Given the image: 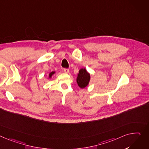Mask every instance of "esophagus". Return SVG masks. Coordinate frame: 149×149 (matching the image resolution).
<instances>
[{"mask_svg":"<svg viewBox=\"0 0 149 149\" xmlns=\"http://www.w3.org/2000/svg\"><path fill=\"white\" fill-rule=\"evenodd\" d=\"M63 71L65 72V73H66V74H68V73H69V70L68 69L65 68V69H63Z\"/></svg>","mask_w":149,"mask_h":149,"instance_id":"1","label":"esophagus"}]
</instances>
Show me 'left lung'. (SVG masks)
I'll list each match as a JSON object with an SVG mask.
<instances>
[{
  "mask_svg": "<svg viewBox=\"0 0 149 149\" xmlns=\"http://www.w3.org/2000/svg\"><path fill=\"white\" fill-rule=\"evenodd\" d=\"M91 80V75L85 68H81L78 74L77 83L81 88L87 87Z\"/></svg>",
  "mask_w": 149,
  "mask_h": 149,
  "instance_id": "8db88e82",
  "label": "left lung"
}]
</instances>
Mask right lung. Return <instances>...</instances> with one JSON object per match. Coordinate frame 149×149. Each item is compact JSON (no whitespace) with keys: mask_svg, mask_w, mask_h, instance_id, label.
Listing matches in <instances>:
<instances>
[{"mask_svg":"<svg viewBox=\"0 0 149 149\" xmlns=\"http://www.w3.org/2000/svg\"><path fill=\"white\" fill-rule=\"evenodd\" d=\"M55 74V71H52V72H50L49 74V78H52V75H53V74Z\"/></svg>","mask_w":149,"mask_h":149,"instance_id":"1","label":"right lung"}]
</instances>
